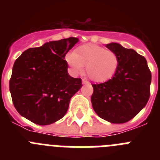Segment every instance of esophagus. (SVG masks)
Here are the masks:
<instances>
[{
  "instance_id": "34e87169",
  "label": "esophagus",
  "mask_w": 160,
  "mask_h": 160,
  "mask_svg": "<svg viewBox=\"0 0 160 160\" xmlns=\"http://www.w3.org/2000/svg\"><path fill=\"white\" fill-rule=\"evenodd\" d=\"M89 82L87 81V80H85V79H83L82 80V84H89Z\"/></svg>"
}]
</instances>
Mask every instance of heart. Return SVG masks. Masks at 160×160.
Returning a JSON list of instances; mask_svg holds the SVG:
<instances>
[{
  "label": "heart",
  "instance_id": "heart-1",
  "mask_svg": "<svg viewBox=\"0 0 160 160\" xmlns=\"http://www.w3.org/2000/svg\"><path fill=\"white\" fill-rule=\"evenodd\" d=\"M66 61L77 73L82 72L87 66V75L96 82H105L112 78L119 66L116 53L94 44L78 47L66 56Z\"/></svg>",
  "mask_w": 160,
  "mask_h": 160
}]
</instances>
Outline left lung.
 Here are the masks:
<instances>
[{"instance_id": "left-lung-1", "label": "left lung", "mask_w": 160, "mask_h": 160, "mask_svg": "<svg viewBox=\"0 0 160 160\" xmlns=\"http://www.w3.org/2000/svg\"><path fill=\"white\" fill-rule=\"evenodd\" d=\"M119 58L114 77L106 82L92 84L93 109L101 118L112 123L132 119L148 103L152 73L146 58L118 43L107 46Z\"/></svg>"}]
</instances>
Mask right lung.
Returning <instances> with one entry per match:
<instances>
[{"instance_id": "right-lung-1", "label": "right lung", "mask_w": 160, "mask_h": 160, "mask_svg": "<svg viewBox=\"0 0 160 160\" xmlns=\"http://www.w3.org/2000/svg\"><path fill=\"white\" fill-rule=\"evenodd\" d=\"M78 42L69 38L26 49L15 61L9 90L22 116L38 125H49L67 112L70 98L82 87L81 78L68 74L67 52Z\"/></svg>"}]
</instances>
